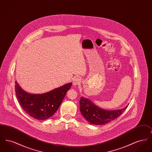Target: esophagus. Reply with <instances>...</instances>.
<instances>
[{
	"instance_id": "esophagus-1",
	"label": "esophagus",
	"mask_w": 152,
	"mask_h": 152,
	"mask_svg": "<svg viewBox=\"0 0 152 152\" xmlns=\"http://www.w3.org/2000/svg\"><path fill=\"white\" fill-rule=\"evenodd\" d=\"M81 82V80L79 78H75L73 80V85L74 86H77L79 85L80 83Z\"/></svg>"
}]
</instances>
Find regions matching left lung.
Listing matches in <instances>:
<instances>
[{"label": "left lung", "mask_w": 152, "mask_h": 152, "mask_svg": "<svg viewBox=\"0 0 152 152\" xmlns=\"http://www.w3.org/2000/svg\"><path fill=\"white\" fill-rule=\"evenodd\" d=\"M116 110H106L97 107L89 100L81 97L80 100V110L83 116L91 124L103 125L118 118L127 108Z\"/></svg>", "instance_id": "1"}]
</instances>
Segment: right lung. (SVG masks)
<instances>
[{"label":"right lung","mask_w":152,"mask_h":152,"mask_svg":"<svg viewBox=\"0 0 152 152\" xmlns=\"http://www.w3.org/2000/svg\"><path fill=\"white\" fill-rule=\"evenodd\" d=\"M71 86L72 83H68L43 94H29L15 81V89L23 109L34 118L43 120L55 114Z\"/></svg>","instance_id":"obj_1"}]
</instances>
